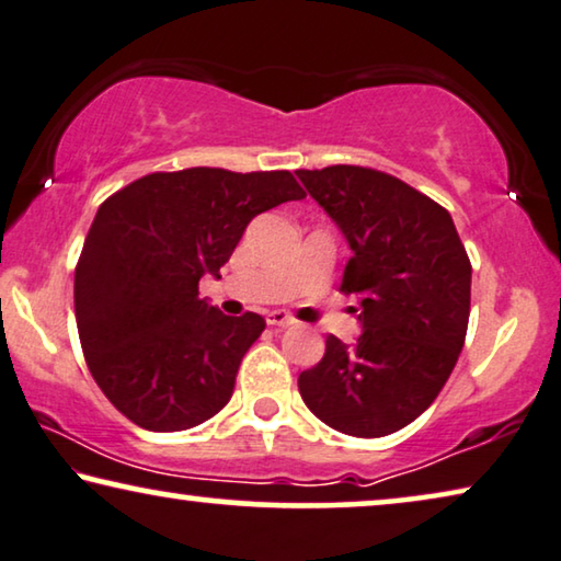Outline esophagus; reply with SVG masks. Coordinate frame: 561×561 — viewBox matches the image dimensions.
Returning <instances> with one entry per match:
<instances>
[{"instance_id":"esophagus-1","label":"esophagus","mask_w":561,"mask_h":561,"mask_svg":"<svg viewBox=\"0 0 561 561\" xmlns=\"http://www.w3.org/2000/svg\"><path fill=\"white\" fill-rule=\"evenodd\" d=\"M266 322H270L272 328H287V325H291V322H295V318H291V314L284 312V310H272L270 314H266Z\"/></svg>"}]
</instances>
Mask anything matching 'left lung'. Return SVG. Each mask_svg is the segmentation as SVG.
Instances as JSON below:
<instances>
[{"instance_id":"8db88e82","label":"left lung","mask_w":561,"mask_h":561,"mask_svg":"<svg viewBox=\"0 0 561 561\" xmlns=\"http://www.w3.org/2000/svg\"><path fill=\"white\" fill-rule=\"evenodd\" d=\"M353 251L341 289L360 299V335H328L299 374L307 409L337 432L383 437L414 422L453 374L470 318V259L453 216L386 172L297 170Z\"/></svg>"}]
</instances>
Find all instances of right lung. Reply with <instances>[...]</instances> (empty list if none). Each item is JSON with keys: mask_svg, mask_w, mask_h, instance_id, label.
<instances>
[{"mask_svg": "<svg viewBox=\"0 0 561 561\" xmlns=\"http://www.w3.org/2000/svg\"><path fill=\"white\" fill-rule=\"evenodd\" d=\"M287 170L152 172L101 203L76 266V322L99 389L149 432L198 427L228 404L262 314L198 297L251 218L302 201Z\"/></svg>", "mask_w": 561, "mask_h": 561, "instance_id": "1", "label": "right lung"}]
</instances>
